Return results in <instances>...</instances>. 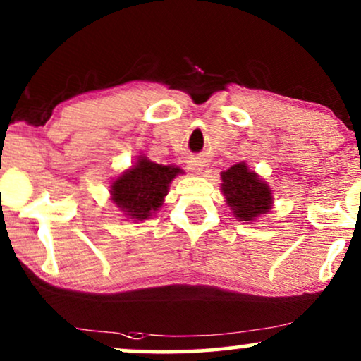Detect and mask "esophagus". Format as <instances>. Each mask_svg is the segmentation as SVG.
<instances>
[{
    "instance_id": "34e87169",
    "label": "esophagus",
    "mask_w": 361,
    "mask_h": 361,
    "mask_svg": "<svg viewBox=\"0 0 361 361\" xmlns=\"http://www.w3.org/2000/svg\"><path fill=\"white\" fill-rule=\"evenodd\" d=\"M187 164H189V169L197 172V174L204 169V161L200 157H190L189 161H187Z\"/></svg>"
}]
</instances>
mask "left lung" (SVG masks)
<instances>
[{"mask_svg":"<svg viewBox=\"0 0 361 361\" xmlns=\"http://www.w3.org/2000/svg\"><path fill=\"white\" fill-rule=\"evenodd\" d=\"M222 192L226 194L227 204L240 221L252 222L259 215L269 212L272 204L269 185L247 169L243 162L222 172Z\"/></svg>","mask_w":361,"mask_h":361,"instance_id":"obj_1","label":"left lung"}]
</instances>
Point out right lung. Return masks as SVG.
<instances>
[{"label": "right lung", "instance_id": "right-lung-1", "mask_svg": "<svg viewBox=\"0 0 361 361\" xmlns=\"http://www.w3.org/2000/svg\"><path fill=\"white\" fill-rule=\"evenodd\" d=\"M179 172V167L161 166L146 157L139 159L133 169L114 180L112 200L128 217L144 221L161 207L167 187Z\"/></svg>", "mask_w": 361, "mask_h": 361}]
</instances>
